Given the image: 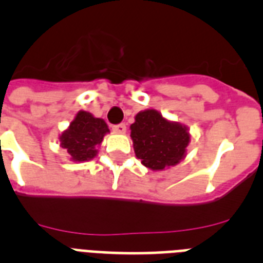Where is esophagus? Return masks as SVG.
<instances>
[{
	"instance_id": "1",
	"label": "esophagus",
	"mask_w": 263,
	"mask_h": 263,
	"mask_svg": "<svg viewBox=\"0 0 263 263\" xmlns=\"http://www.w3.org/2000/svg\"><path fill=\"white\" fill-rule=\"evenodd\" d=\"M113 132L117 134H124L126 133V125L125 124H118L113 126Z\"/></svg>"
}]
</instances>
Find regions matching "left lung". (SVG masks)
<instances>
[{
  "instance_id": "8db88e82",
  "label": "left lung",
  "mask_w": 263,
  "mask_h": 263,
  "mask_svg": "<svg viewBox=\"0 0 263 263\" xmlns=\"http://www.w3.org/2000/svg\"><path fill=\"white\" fill-rule=\"evenodd\" d=\"M136 157L153 171L176 166L187 155L191 141L190 129L185 125L170 121L155 109H145L137 113L130 125Z\"/></svg>"
}]
</instances>
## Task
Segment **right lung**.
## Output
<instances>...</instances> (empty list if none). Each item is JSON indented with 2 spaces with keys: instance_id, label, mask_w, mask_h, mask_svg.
I'll return each mask as SVG.
<instances>
[{
  "instance_id": "1",
  "label": "right lung",
  "mask_w": 263,
  "mask_h": 263,
  "mask_svg": "<svg viewBox=\"0 0 263 263\" xmlns=\"http://www.w3.org/2000/svg\"><path fill=\"white\" fill-rule=\"evenodd\" d=\"M110 133L103 118L79 110L69 126L59 136V142L72 162H88L97 155L104 137Z\"/></svg>"
}]
</instances>
